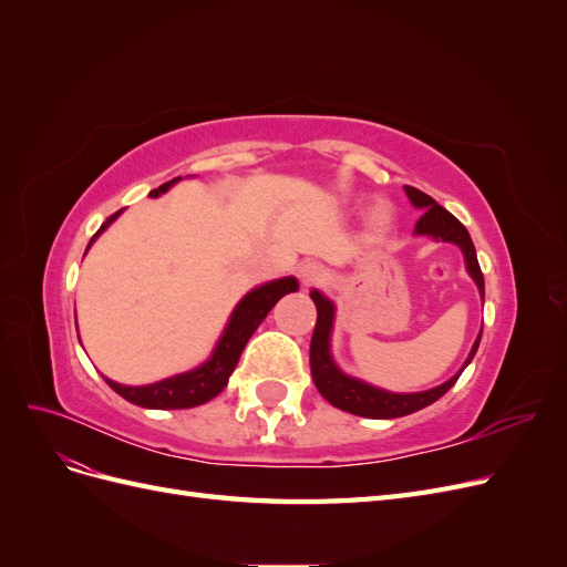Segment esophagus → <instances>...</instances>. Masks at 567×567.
Returning <instances> with one entry per match:
<instances>
[{"mask_svg":"<svg viewBox=\"0 0 567 567\" xmlns=\"http://www.w3.org/2000/svg\"><path fill=\"white\" fill-rule=\"evenodd\" d=\"M323 277H326V269L319 262H302L298 267V279L302 286L319 284Z\"/></svg>","mask_w":567,"mask_h":567,"instance_id":"esophagus-1","label":"esophagus"}]
</instances>
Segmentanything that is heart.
Instances as JSON below:
<instances>
[{
	"mask_svg": "<svg viewBox=\"0 0 567 567\" xmlns=\"http://www.w3.org/2000/svg\"><path fill=\"white\" fill-rule=\"evenodd\" d=\"M392 225V213L388 205H375V208L371 210V227L373 231H388Z\"/></svg>",
	"mask_w": 567,
	"mask_h": 567,
	"instance_id": "b5f03b06",
	"label": "heart"
}]
</instances>
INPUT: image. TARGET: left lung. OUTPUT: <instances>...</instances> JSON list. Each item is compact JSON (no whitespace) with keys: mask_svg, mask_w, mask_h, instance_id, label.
<instances>
[{"mask_svg":"<svg viewBox=\"0 0 567 567\" xmlns=\"http://www.w3.org/2000/svg\"><path fill=\"white\" fill-rule=\"evenodd\" d=\"M404 192H406L409 200L414 203V208L423 210L414 231L419 236H433L435 241L456 244L463 252V260H466L468 274L477 284L480 296L485 298V279H483V271H480L475 246L471 241V234L466 231V227H463L450 210H444L442 205H437L431 196L419 192V188L404 186ZM310 296L317 305V326H315L312 342H310V367H312L315 385L323 394L326 402H331L333 406H338L342 411H350V414H354V416L400 419V416L414 414V411L437 402L442 394L458 381L461 371L471 364V359L475 357L477 346H480V336H483V333L477 336L475 346L466 359V364H463V369L456 375H452L447 383H442L431 390H423V392H388V390L373 388L359 379H352V375L342 373L336 367L333 357H331V329H333L336 307L329 298H323L319 290H312Z\"/></svg>","mask_w":567,"mask_h":567,"instance_id":"8db88e82","label":"left lung"}]
</instances>
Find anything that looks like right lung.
Instances as JSON below:
<instances>
[{"instance_id":"right-lung-1","label":"right lung","mask_w":567,"mask_h":567,"mask_svg":"<svg viewBox=\"0 0 567 567\" xmlns=\"http://www.w3.org/2000/svg\"><path fill=\"white\" fill-rule=\"evenodd\" d=\"M175 182H179V177L161 184L158 188H153L151 196L165 194ZM120 213L123 210H117L115 215H111L104 221V225H101V229L92 236L90 246ZM293 290H298V281L293 277L277 279V281H269V284L252 288L250 293L236 305V310L229 317L227 329L217 340V346H215L208 362H203L200 367H196L192 371L177 373V375H173V379H165V381L151 383V385H123V383H115L111 379H106V383L120 394V398H125L127 402H132L136 406H144V409H188V406H198V404L210 402L229 383V375L234 373V369L238 364V357H241L246 342L250 340L257 326L262 323V319L269 315L274 305H277L286 293H293Z\"/></svg>"}]
</instances>
